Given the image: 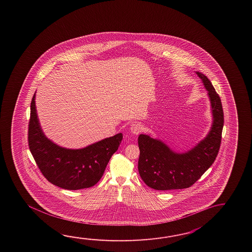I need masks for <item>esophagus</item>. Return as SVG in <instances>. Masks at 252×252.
Here are the masks:
<instances>
[{
	"label": "esophagus",
	"instance_id": "obj_1",
	"mask_svg": "<svg viewBox=\"0 0 252 252\" xmlns=\"http://www.w3.org/2000/svg\"><path fill=\"white\" fill-rule=\"evenodd\" d=\"M130 130H131L132 133L138 135V134L141 132L142 127H141V125L139 124H133L131 125V127H130Z\"/></svg>",
	"mask_w": 252,
	"mask_h": 252
}]
</instances>
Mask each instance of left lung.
<instances>
[{
	"instance_id": "1",
	"label": "left lung",
	"mask_w": 252,
	"mask_h": 252,
	"mask_svg": "<svg viewBox=\"0 0 252 252\" xmlns=\"http://www.w3.org/2000/svg\"><path fill=\"white\" fill-rule=\"evenodd\" d=\"M208 91L213 126L206 138L193 150L177 154L160 140L140 134L138 169L145 184L155 190H173L190 188L213 165L219 152L223 128V110L219 94L209 79L196 72Z\"/></svg>"
}]
</instances>
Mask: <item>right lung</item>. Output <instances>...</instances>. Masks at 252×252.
I'll list each match as a JSON object with an SVG mask.
<instances>
[{
	"label": "right lung",
	"mask_w": 252,
	"mask_h": 252,
	"mask_svg": "<svg viewBox=\"0 0 252 252\" xmlns=\"http://www.w3.org/2000/svg\"><path fill=\"white\" fill-rule=\"evenodd\" d=\"M122 140L123 134L119 133L81 150H66L54 144L38 124L34 94L28 129L29 148L43 176L55 186L67 190L94 187Z\"/></svg>",
	"instance_id": "add662e5"
}]
</instances>
